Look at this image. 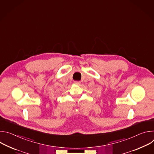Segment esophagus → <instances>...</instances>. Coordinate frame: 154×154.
Wrapping results in <instances>:
<instances>
[{
    "mask_svg": "<svg viewBox=\"0 0 154 154\" xmlns=\"http://www.w3.org/2000/svg\"><path fill=\"white\" fill-rule=\"evenodd\" d=\"M74 83V84L77 85H80V82H79V81H75Z\"/></svg>",
    "mask_w": 154,
    "mask_h": 154,
    "instance_id": "34e87169",
    "label": "esophagus"
}]
</instances>
